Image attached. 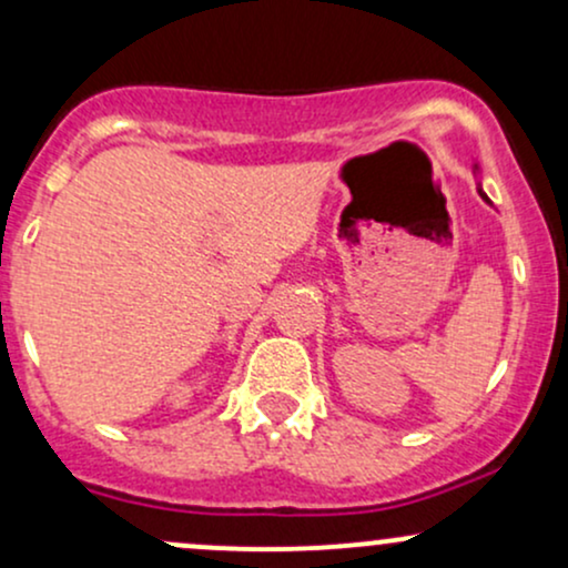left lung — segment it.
Returning <instances> with one entry per match:
<instances>
[{
  "instance_id": "obj_1",
  "label": "left lung",
  "mask_w": 568,
  "mask_h": 568,
  "mask_svg": "<svg viewBox=\"0 0 568 568\" xmlns=\"http://www.w3.org/2000/svg\"><path fill=\"white\" fill-rule=\"evenodd\" d=\"M475 171H477V163H475ZM477 193H480V199H483V201H486V203H488V206H490V199H488V195H486V193H483V184H480V182H477Z\"/></svg>"
}]
</instances>
